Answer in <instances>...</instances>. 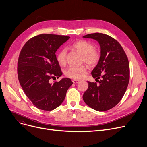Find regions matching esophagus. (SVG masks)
Here are the masks:
<instances>
[{
  "label": "esophagus",
  "instance_id": "esophagus-1",
  "mask_svg": "<svg viewBox=\"0 0 147 147\" xmlns=\"http://www.w3.org/2000/svg\"><path fill=\"white\" fill-rule=\"evenodd\" d=\"M73 83L76 84V83H78L79 82V80H73Z\"/></svg>",
  "mask_w": 147,
  "mask_h": 147
}]
</instances>
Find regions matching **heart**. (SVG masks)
Returning a JSON list of instances; mask_svg holds the SVG:
<instances>
[{
  "label": "heart",
  "instance_id": "heart-1",
  "mask_svg": "<svg viewBox=\"0 0 147 147\" xmlns=\"http://www.w3.org/2000/svg\"><path fill=\"white\" fill-rule=\"evenodd\" d=\"M74 50L82 54V60L89 66H95L100 60V53L94 48L93 44L86 40H79L74 42L71 45ZM67 51L62 48L58 52L56 59L60 65H64L66 63ZM87 72V67L85 65L79 66H70L65 70V75L73 79H80L84 77Z\"/></svg>",
  "mask_w": 147,
  "mask_h": 147
}]
</instances>
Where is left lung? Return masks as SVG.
Instances as JSON below:
<instances>
[{
    "mask_svg": "<svg viewBox=\"0 0 147 147\" xmlns=\"http://www.w3.org/2000/svg\"><path fill=\"white\" fill-rule=\"evenodd\" d=\"M100 46V58L92 71L96 82H87L84 102L97 111L112 109L123 97L129 81V65L123 48L112 37L102 33L87 34Z\"/></svg>",
    "mask_w": 147,
    "mask_h": 147,
    "instance_id": "1",
    "label": "left lung"
}]
</instances>
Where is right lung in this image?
<instances>
[{"mask_svg":"<svg viewBox=\"0 0 147 147\" xmlns=\"http://www.w3.org/2000/svg\"><path fill=\"white\" fill-rule=\"evenodd\" d=\"M69 36L40 34L29 40L22 47L18 61V77L26 96L37 108L53 111L64 101L72 84L64 78L51 83L62 75L55 53Z\"/></svg>","mask_w":147,"mask_h":147,"instance_id":"right-lung-1","label":"right lung"}]
</instances>
